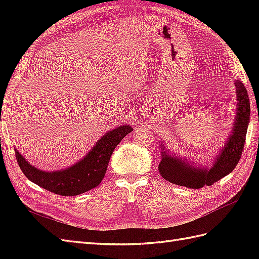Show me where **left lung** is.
<instances>
[{
    "label": "left lung",
    "instance_id": "1",
    "mask_svg": "<svg viewBox=\"0 0 259 259\" xmlns=\"http://www.w3.org/2000/svg\"><path fill=\"white\" fill-rule=\"evenodd\" d=\"M234 84L237 88L238 97L237 120L233 124L232 135L228 138V142L223 148L221 154L217 156L214 165L208 169H204V167L195 168L183 160H179L173 155H167L166 152H162L159 171L161 176L167 182L199 189L205 185L210 186L215 184L219 179L230 174L237 166L245 144L250 107L244 84L238 80Z\"/></svg>",
    "mask_w": 259,
    "mask_h": 259
}]
</instances>
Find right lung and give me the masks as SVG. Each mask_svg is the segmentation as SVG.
I'll list each match as a JSON object with an SVG mask.
<instances>
[{
	"mask_svg": "<svg viewBox=\"0 0 259 259\" xmlns=\"http://www.w3.org/2000/svg\"><path fill=\"white\" fill-rule=\"evenodd\" d=\"M132 131L130 125H123L108 132L82 161L65 170H40L30 165L16 149L15 153L20 169L29 180L53 193L72 197L89 191L101 183L115 147Z\"/></svg>",
	"mask_w": 259,
	"mask_h": 259,
	"instance_id": "right-lung-1",
	"label": "right lung"
}]
</instances>
